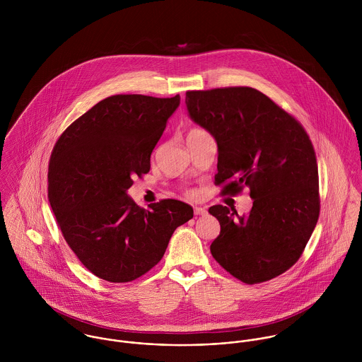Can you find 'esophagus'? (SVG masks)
Instances as JSON below:
<instances>
[{
  "mask_svg": "<svg viewBox=\"0 0 362 362\" xmlns=\"http://www.w3.org/2000/svg\"><path fill=\"white\" fill-rule=\"evenodd\" d=\"M194 211H195V214H199V216L207 214L206 207L195 206L194 207Z\"/></svg>",
  "mask_w": 362,
  "mask_h": 362,
  "instance_id": "34e87169",
  "label": "esophagus"
}]
</instances>
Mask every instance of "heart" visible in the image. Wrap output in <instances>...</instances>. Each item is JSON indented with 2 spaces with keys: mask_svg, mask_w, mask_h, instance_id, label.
<instances>
[{
  "mask_svg": "<svg viewBox=\"0 0 362 362\" xmlns=\"http://www.w3.org/2000/svg\"><path fill=\"white\" fill-rule=\"evenodd\" d=\"M202 132H205V131L201 129V128H194V129L189 131V134H202ZM189 134H188V135H189Z\"/></svg>",
  "mask_w": 362,
  "mask_h": 362,
  "instance_id": "b5f03b06",
  "label": "heart"
}]
</instances>
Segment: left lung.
I'll list each match as a JSON object with an SVG mask.
<instances>
[{
	"label": "left lung",
	"mask_w": 362,
	"mask_h": 362,
	"mask_svg": "<svg viewBox=\"0 0 362 362\" xmlns=\"http://www.w3.org/2000/svg\"><path fill=\"white\" fill-rule=\"evenodd\" d=\"M189 117L217 142L214 184L221 194L250 188L247 216L209 207L220 223L210 252L235 279L257 284L288 270L303 255L320 201L316 156L304 127L254 88L189 90Z\"/></svg>",
	"instance_id": "obj_1"
}]
</instances>
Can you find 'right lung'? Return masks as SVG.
I'll return each mask as SVG.
<instances>
[{
  "instance_id": "obj_1",
  "label": "right lung",
  "mask_w": 362,
  "mask_h": 362,
  "mask_svg": "<svg viewBox=\"0 0 362 362\" xmlns=\"http://www.w3.org/2000/svg\"><path fill=\"white\" fill-rule=\"evenodd\" d=\"M180 95H115L93 105L58 138L49 163V201L61 233L95 276L128 283L163 258L194 209L163 199L149 209L127 194L148 174L151 155Z\"/></svg>"
}]
</instances>
